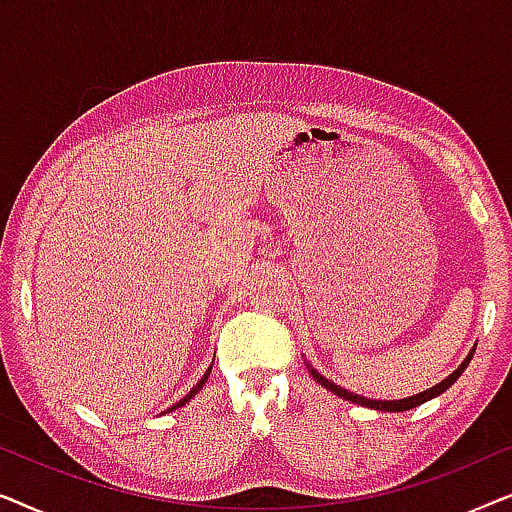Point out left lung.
<instances>
[{"label":"left lung","mask_w":512,"mask_h":512,"mask_svg":"<svg viewBox=\"0 0 512 512\" xmlns=\"http://www.w3.org/2000/svg\"><path fill=\"white\" fill-rule=\"evenodd\" d=\"M471 359H473V352L466 356V361L461 363V366H459L457 370H454V373H452L450 377H447V380H443V382H440V384H436V387H431V389L422 391V394H417V396L401 398V401H373V398H363V396H356V394H352V391L342 389V387H338V384H335V382L326 380L324 375H319L317 370H314V368L310 366V363H307V370H310L312 377H314V380H317V382L321 384V387H326L328 391H333L335 396L345 398V401H352V403H356V405H363V408H373V410H384V412H403V410H412V408H417V405H422V403H426V401H431V398H436V396L443 394L445 389H450L452 384L459 380L461 373H464L468 363H471Z\"/></svg>","instance_id":"8db88e82"}]
</instances>
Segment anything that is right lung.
I'll return each mask as SVG.
<instances>
[{
	"instance_id": "right-lung-1",
	"label": "right lung",
	"mask_w": 512,
	"mask_h": 512,
	"mask_svg": "<svg viewBox=\"0 0 512 512\" xmlns=\"http://www.w3.org/2000/svg\"><path fill=\"white\" fill-rule=\"evenodd\" d=\"M209 373H212V368H209V370H207V373H205V377H202V380H200L198 384H195V387H193L191 391H188V394H186L184 398H181V401H179V403H174L170 410H177V408H181V405H186L188 401H191V398H193L195 394H198V391L202 389V384H205V382H207V377H209Z\"/></svg>"
}]
</instances>
